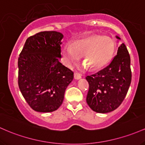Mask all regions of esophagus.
<instances>
[{
	"mask_svg": "<svg viewBox=\"0 0 145 145\" xmlns=\"http://www.w3.org/2000/svg\"><path fill=\"white\" fill-rule=\"evenodd\" d=\"M74 78L75 79H77V80H78V79H81V76L79 74H78V73L74 72Z\"/></svg>",
	"mask_w": 145,
	"mask_h": 145,
	"instance_id": "esophagus-1",
	"label": "esophagus"
}]
</instances>
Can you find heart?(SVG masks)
<instances>
[{
  "instance_id": "obj_1",
  "label": "heart",
  "mask_w": 145,
  "mask_h": 145,
  "mask_svg": "<svg viewBox=\"0 0 145 145\" xmlns=\"http://www.w3.org/2000/svg\"><path fill=\"white\" fill-rule=\"evenodd\" d=\"M115 44L108 37L92 35L73 42L72 46L65 45L61 48L64 64L71 67L77 64L81 57L82 61L91 71L103 68L111 60Z\"/></svg>"
}]
</instances>
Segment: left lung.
<instances>
[{"label": "left lung", "instance_id": "1", "mask_svg": "<svg viewBox=\"0 0 145 145\" xmlns=\"http://www.w3.org/2000/svg\"><path fill=\"white\" fill-rule=\"evenodd\" d=\"M116 38L121 40L117 35ZM130 62L127 47L122 43L109 66L86 77L89 84L86 102L93 111L105 114L119 107L131 84Z\"/></svg>", "mask_w": 145, "mask_h": 145}]
</instances>
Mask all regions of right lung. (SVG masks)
I'll use <instances>...</instances> for the list:
<instances>
[{"label":"right lung","instance_id":"add662e5","mask_svg":"<svg viewBox=\"0 0 145 145\" xmlns=\"http://www.w3.org/2000/svg\"><path fill=\"white\" fill-rule=\"evenodd\" d=\"M62 33L42 31L28 37L18 57V86L29 106L51 112L63 103L73 72L59 62Z\"/></svg>","mask_w":145,"mask_h":145}]
</instances>
